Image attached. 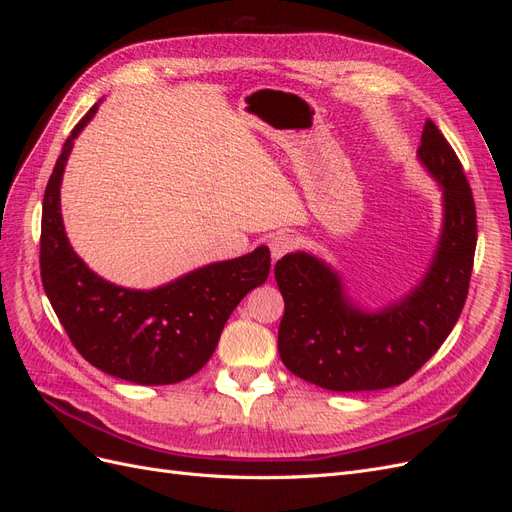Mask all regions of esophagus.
Here are the masks:
<instances>
[{
	"label": "esophagus",
	"instance_id": "obj_1",
	"mask_svg": "<svg viewBox=\"0 0 512 512\" xmlns=\"http://www.w3.org/2000/svg\"><path fill=\"white\" fill-rule=\"evenodd\" d=\"M269 247H271L273 260H277V258H282L284 254L292 252L294 247H297V241H294L292 235H286V232H282V235H275V237L271 239Z\"/></svg>",
	"mask_w": 512,
	"mask_h": 512
}]
</instances>
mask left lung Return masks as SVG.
<instances>
[{"instance_id": "1", "label": "left lung", "mask_w": 512, "mask_h": 512, "mask_svg": "<svg viewBox=\"0 0 512 512\" xmlns=\"http://www.w3.org/2000/svg\"><path fill=\"white\" fill-rule=\"evenodd\" d=\"M416 153L442 185L444 224L425 277L404 299L363 312L324 260L305 252L277 260V350L294 376L339 393L389 389L414 376L453 331L470 288L476 207L457 153L431 119Z\"/></svg>"}]
</instances>
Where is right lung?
Returning a JSON list of instances; mask_svg holds the SVG:
<instances>
[{"label":"right lung","mask_w":512,"mask_h":512,"mask_svg":"<svg viewBox=\"0 0 512 512\" xmlns=\"http://www.w3.org/2000/svg\"><path fill=\"white\" fill-rule=\"evenodd\" d=\"M98 104L76 123L46 183L40 275L59 322L85 361L136 384H175L211 359L232 309L271 269L267 245L241 258L213 262L153 290L102 280L74 254L59 209V185L74 145Z\"/></svg>","instance_id":"right-lung-1"}]
</instances>
